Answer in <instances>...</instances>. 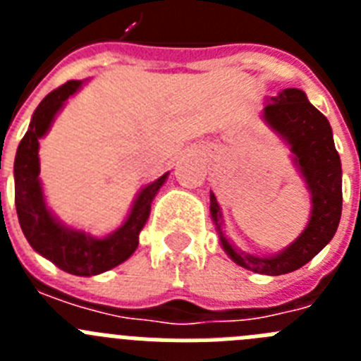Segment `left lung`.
Instances as JSON below:
<instances>
[{"label": "left lung", "mask_w": 361, "mask_h": 361, "mask_svg": "<svg viewBox=\"0 0 361 361\" xmlns=\"http://www.w3.org/2000/svg\"><path fill=\"white\" fill-rule=\"evenodd\" d=\"M262 119L291 149V159L311 195L307 226L282 251L266 257L245 253L224 233V219L213 191L209 213L222 250L233 262L260 275L279 276L300 269L317 257L336 233L342 216V162L327 117L307 101L305 92L286 88L266 99Z\"/></svg>", "instance_id": "1"}]
</instances>
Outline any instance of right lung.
<instances>
[{
  "mask_svg": "<svg viewBox=\"0 0 361 361\" xmlns=\"http://www.w3.org/2000/svg\"><path fill=\"white\" fill-rule=\"evenodd\" d=\"M85 81H68L50 92L36 108L21 139L14 161L16 212L19 226L32 250L70 275L95 276L119 266L135 253L139 233L149 216L152 202L170 171L139 190L123 224L104 237L66 226L47 206L39 180V139L49 133L54 119L68 97L78 94Z\"/></svg>",
  "mask_w": 361,
  "mask_h": 361,
  "instance_id": "right-lung-1",
  "label": "right lung"
}]
</instances>
